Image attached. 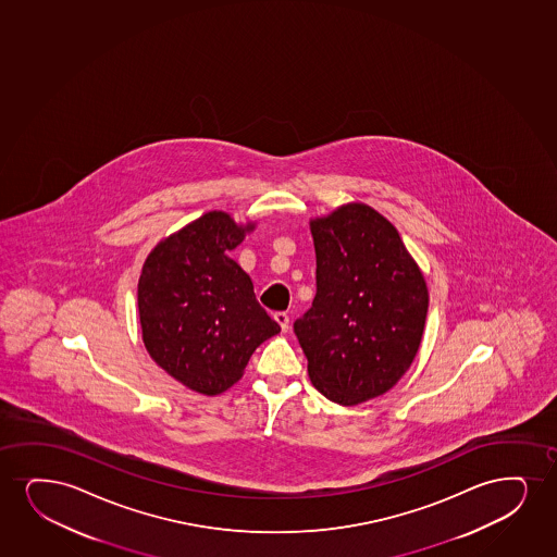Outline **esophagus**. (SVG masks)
Here are the masks:
<instances>
[{"label":"esophagus","mask_w":557,"mask_h":557,"mask_svg":"<svg viewBox=\"0 0 557 557\" xmlns=\"http://www.w3.org/2000/svg\"><path fill=\"white\" fill-rule=\"evenodd\" d=\"M276 324L281 325L282 332L286 333L289 330V317L286 312H275Z\"/></svg>","instance_id":"obj_1"}]
</instances>
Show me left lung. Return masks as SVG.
I'll list each match as a JSON object with an SVG mask.
<instances>
[{"instance_id": "obj_1", "label": "left lung", "mask_w": 557, "mask_h": 557, "mask_svg": "<svg viewBox=\"0 0 557 557\" xmlns=\"http://www.w3.org/2000/svg\"><path fill=\"white\" fill-rule=\"evenodd\" d=\"M317 296L294 332L312 386L352 407L399 382L414 361L428 317L423 273L399 232L366 203L310 220Z\"/></svg>"}]
</instances>
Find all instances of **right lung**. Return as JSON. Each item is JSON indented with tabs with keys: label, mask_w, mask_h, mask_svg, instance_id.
<instances>
[{
	"label": "right lung",
	"mask_w": 557,
	"mask_h": 557,
	"mask_svg": "<svg viewBox=\"0 0 557 557\" xmlns=\"http://www.w3.org/2000/svg\"><path fill=\"white\" fill-rule=\"evenodd\" d=\"M256 224L205 212L160 240L143 263L137 305L150 358L183 386L219 395L240 381L253 350L281 325L227 252Z\"/></svg>",
	"instance_id": "1"
}]
</instances>
